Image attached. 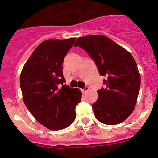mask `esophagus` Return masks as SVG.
I'll return each mask as SVG.
<instances>
[{
	"label": "esophagus",
	"mask_w": 158,
	"mask_h": 158,
	"mask_svg": "<svg viewBox=\"0 0 158 158\" xmlns=\"http://www.w3.org/2000/svg\"><path fill=\"white\" fill-rule=\"evenodd\" d=\"M88 90H89V87H85V88L81 89V91H82V93H86Z\"/></svg>",
	"instance_id": "esophagus-1"
}]
</instances>
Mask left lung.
I'll return each instance as SVG.
<instances>
[{
	"label": "left lung",
	"instance_id": "obj_1",
	"mask_svg": "<svg viewBox=\"0 0 158 158\" xmlns=\"http://www.w3.org/2000/svg\"><path fill=\"white\" fill-rule=\"evenodd\" d=\"M74 46L87 51L94 60L105 88L98 90V100L92 104L95 117L107 125L123 122L135 107L140 75L132 54L104 35L78 38Z\"/></svg>",
	"mask_w": 158,
	"mask_h": 158
}]
</instances>
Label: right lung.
Wrapping results in <instances>:
<instances>
[{"label": "right lung", "mask_w": 158, "mask_h": 158, "mask_svg": "<svg viewBox=\"0 0 158 158\" xmlns=\"http://www.w3.org/2000/svg\"><path fill=\"white\" fill-rule=\"evenodd\" d=\"M76 38L41 43L23 68L20 77L25 105L40 123L51 130L66 128L76 118L82 93L64 85L62 62Z\"/></svg>", "instance_id": "1"}]
</instances>
